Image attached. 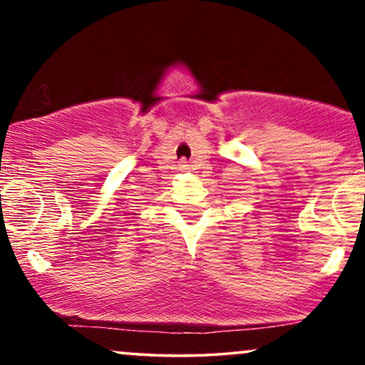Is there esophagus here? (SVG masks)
<instances>
[{
  "label": "esophagus",
  "mask_w": 365,
  "mask_h": 365,
  "mask_svg": "<svg viewBox=\"0 0 365 365\" xmlns=\"http://www.w3.org/2000/svg\"><path fill=\"white\" fill-rule=\"evenodd\" d=\"M180 168H182V170H188V168H190V165H188L187 161H182V163H180Z\"/></svg>",
  "instance_id": "1"
}]
</instances>
